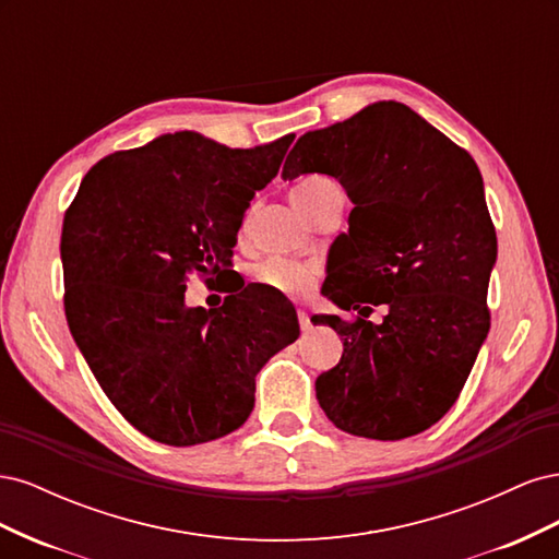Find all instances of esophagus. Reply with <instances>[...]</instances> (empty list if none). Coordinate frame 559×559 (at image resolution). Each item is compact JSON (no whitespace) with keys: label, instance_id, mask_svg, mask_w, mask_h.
<instances>
[{"label":"esophagus","instance_id":"1","mask_svg":"<svg viewBox=\"0 0 559 559\" xmlns=\"http://www.w3.org/2000/svg\"><path fill=\"white\" fill-rule=\"evenodd\" d=\"M298 324L302 331H308L312 324H310V314L306 308H298Z\"/></svg>","mask_w":559,"mask_h":559}]
</instances>
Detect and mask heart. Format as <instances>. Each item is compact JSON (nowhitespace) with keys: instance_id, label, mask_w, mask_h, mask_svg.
<instances>
[{"instance_id":"heart-1","label":"heart","mask_w":559,"mask_h":559,"mask_svg":"<svg viewBox=\"0 0 559 559\" xmlns=\"http://www.w3.org/2000/svg\"><path fill=\"white\" fill-rule=\"evenodd\" d=\"M294 205L302 216H310L319 207L329 205L331 200L343 198L341 186L329 177H308L294 186ZM259 282L273 286L282 294H306L312 289L317 273L312 265L294 263L286 259H270L257 267Z\"/></svg>"}]
</instances>
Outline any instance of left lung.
I'll use <instances>...</instances> for the list:
<instances>
[{
    "label": "left lung",
    "mask_w": 559,
    "mask_h": 559,
    "mask_svg": "<svg viewBox=\"0 0 559 559\" xmlns=\"http://www.w3.org/2000/svg\"><path fill=\"white\" fill-rule=\"evenodd\" d=\"M312 173L335 177L354 205L343 261L321 294L341 310L386 306L382 324L314 317L343 341L341 361L314 382L317 401L337 429L401 441L452 408L489 331L497 233L483 177L464 148L394 99L302 134L282 177Z\"/></svg>",
    "instance_id": "8db88e82"
}]
</instances>
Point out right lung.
<instances>
[{
	"label": "right lung",
	"instance_id": "obj_1",
	"mask_svg": "<svg viewBox=\"0 0 559 559\" xmlns=\"http://www.w3.org/2000/svg\"><path fill=\"white\" fill-rule=\"evenodd\" d=\"M296 134L230 148L160 134L83 177L64 214V314L83 359L130 425L165 445L216 441L245 425L257 373L298 337L296 310L245 289L189 308L191 275L230 270L245 212Z\"/></svg>",
	"mask_w": 559,
	"mask_h": 559
}]
</instances>
